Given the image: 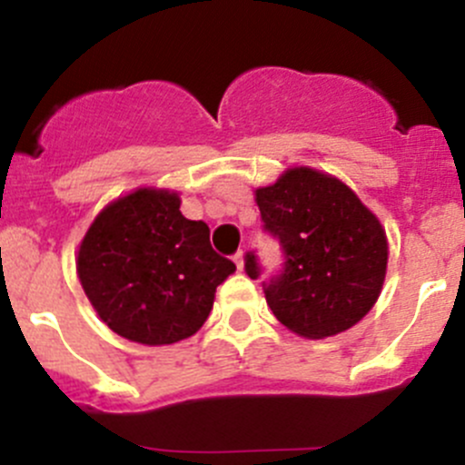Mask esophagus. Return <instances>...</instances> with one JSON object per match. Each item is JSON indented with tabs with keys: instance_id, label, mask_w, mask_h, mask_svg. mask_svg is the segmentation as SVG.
<instances>
[{
	"instance_id": "obj_1",
	"label": "esophagus",
	"mask_w": 465,
	"mask_h": 465,
	"mask_svg": "<svg viewBox=\"0 0 465 465\" xmlns=\"http://www.w3.org/2000/svg\"><path fill=\"white\" fill-rule=\"evenodd\" d=\"M233 262H236L238 270L242 272V267H245V252H242V249H241V252L236 253V256H233Z\"/></svg>"
}]
</instances>
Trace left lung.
<instances>
[{
	"label": "left lung",
	"mask_w": 465,
	"mask_h": 465,
	"mask_svg": "<svg viewBox=\"0 0 465 465\" xmlns=\"http://www.w3.org/2000/svg\"><path fill=\"white\" fill-rule=\"evenodd\" d=\"M253 195L285 253L282 272L265 285L273 316L312 341L354 327L374 307L388 272L381 220L348 184L312 167L287 169ZM245 270L261 276L253 253Z\"/></svg>",
	"instance_id": "8db88e82"
}]
</instances>
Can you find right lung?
<instances>
[{"mask_svg":"<svg viewBox=\"0 0 465 465\" xmlns=\"http://www.w3.org/2000/svg\"><path fill=\"white\" fill-rule=\"evenodd\" d=\"M178 192L140 187L106 204L77 249V278L102 321L134 343L171 345L207 321L236 265L218 256Z\"/></svg>","mask_w":465,"mask_h":465,"instance_id":"obj_1","label":"right lung"}]
</instances>
